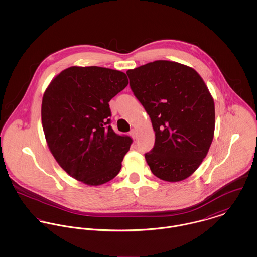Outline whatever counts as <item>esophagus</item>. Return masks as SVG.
<instances>
[{"label": "esophagus", "instance_id": "34e87169", "mask_svg": "<svg viewBox=\"0 0 257 257\" xmlns=\"http://www.w3.org/2000/svg\"><path fill=\"white\" fill-rule=\"evenodd\" d=\"M130 135H131V137H132L133 139H136V138H137V132H136V130H132V131L130 132Z\"/></svg>", "mask_w": 257, "mask_h": 257}]
</instances>
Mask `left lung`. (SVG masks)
Segmentation results:
<instances>
[{
    "label": "left lung",
    "instance_id": "1",
    "mask_svg": "<svg viewBox=\"0 0 257 257\" xmlns=\"http://www.w3.org/2000/svg\"><path fill=\"white\" fill-rule=\"evenodd\" d=\"M126 74L155 132L154 147L146 153L151 172L168 182L188 178L206 157L215 133V103L204 80L193 68L167 60Z\"/></svg>",
    "mask_w": 257,
    "mask_h": 257
}]
</instances>
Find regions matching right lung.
Wrapping results in <instances>:
<instances>
[{
    "label": "right lung",
    "mask_w": 257,
    "mask_h": 257,
    "mask_svg": "<svg viewBox=\"0 0 257 257\" xmlns=\"http://www.w3.org/2000/svg\"><path fill=\"white\" fill-rule=\"evenodd\" d=\"M127 84L126 75L117 70L72 66L46 88L41 104L45 140L74 179L99 186L118 174L133 140L112 131L109 102Z\"/></svg>",
    "instance_id": "1"
}]
</instances>
